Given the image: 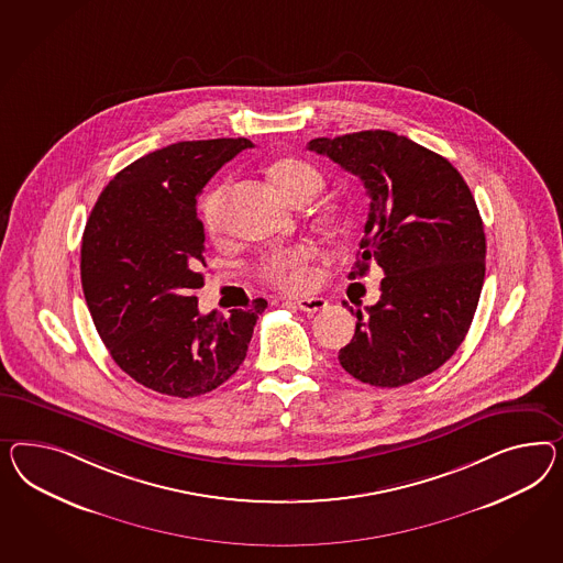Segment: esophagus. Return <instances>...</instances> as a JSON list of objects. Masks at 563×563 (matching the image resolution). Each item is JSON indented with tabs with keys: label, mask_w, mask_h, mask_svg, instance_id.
Here are the masks:
<instances>
[{
	"label": "esophagus",
	"mask_w": 563,
	"mask_h": 563,
	"mask_svg": "<svg viewBox=\"0 0 563 563\" xmlns=\"http://www.w3.org/2000/svg\"><path fill=\"white\" fill-rule=\"evenodd\" d=\"M328 305L330 303L323 297H303V299L297 301V307L305 313H318V311L328 309Z\"/></svg>",
	"instance_id": "esophagus-1"
}]
</instances>
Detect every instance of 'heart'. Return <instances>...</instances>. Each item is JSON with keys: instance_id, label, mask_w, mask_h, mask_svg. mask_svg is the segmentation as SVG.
I'll return each mask as SVG.
<instances>
[{"instance_id": "obj_1", "label": "heart", "mask_w": 563, "mask_h": 563, "mask_svg": "<svg viewBox=\"0 0 563 563\" xmlns=\"http://www.w3.org/2000/svg\"><path fill=\"white\" fill-rule=\"evenodd\" d=\"M273 180L278 190L290 202L301 197H316L323 188V176L303 159L287 157L273 167ZM229 184H219L202 200V221L211 235H219L225 223V202ZM313 250L309 245H295L289 250L276 252L264 260L260 274L274 287L283 290H303L313 283Z\"/></svg>"}]
</instances>
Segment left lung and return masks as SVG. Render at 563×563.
Segmentation results:
<instances>
[{"label": "left lung", "instance_id": "8db88e82", "mask_svg": "<svg viewBox=\"0 0 563 563\" xmlns=\"http://www.w3.org/2000/svg\"><path fill=\"white\" fill-rule=\"evenodd\" d=\"M358 176L371 198L350 278L377 262L380 299L352 309L356 330L338 361L354 379L401 387L444 365L470 332L486 276V233L463 176L439 153L391 131L311 139Z\"/></svg>", "mask_w": 563, "mask_h": 563}]
</instances>
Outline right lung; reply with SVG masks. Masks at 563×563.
Returning <instances> with one entry per match:
<instances>
[{"instance_id":"1","label":"right lung","mask_w":563,"mask_h":563,"mask_svg":"<svg viewBox=\"0 0 563 563\" xmlns=\"http://www.w3.org/2000/svg\"><path fill=\"white\" fill-rule=\"evenodd\" d=\"M250 139L180 141L121 169L81 238V287L112 361L157 394L195 397L240 368L266 301L198 313L205 228L197 198Z\"/></svg>"}]
</instances>
